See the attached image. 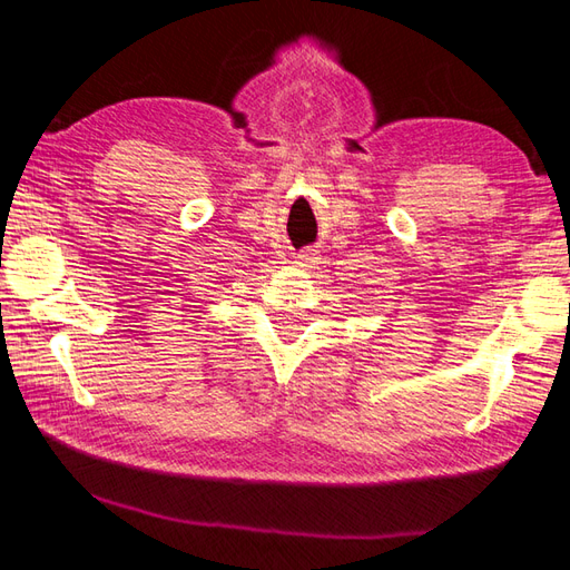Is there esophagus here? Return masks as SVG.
Segmentation results:
<instances>
[{
    "mask_svg": "<svg viewBox=\"0 0 570 570\" xmlns=\"http://www.w3.org/2000/svg\"><path fill=\"white\" fill-rule=\"evenodd\" d=\"M295 258H297V264L304 266V268H316V264H318V252L312 249V247H306V249H302Z\"/></svg>",
    "mask_w": 570,
    "mask_h": 570,
    "instance_id": "obj_1",
    "label": "esophagus"
}]
</instances>
